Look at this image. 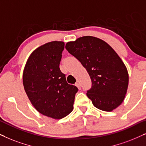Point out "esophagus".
Returning a JSON list of instances; mask_svg holds the SVG:
<instances>
[{
	"instance_id": "1",
	"label": "esophagus",
	"mask_w": 146,
	"mask_h": 146,
	"mask_svg": "<svg viewBox=\"0 0 146 146\" xmlns=\"http://www.w3.org/2000/svg\"><path fill=\"white\" fill-rule=\"evenodd\" d=\"M75 86H76L79 89H81V85L79 84V83H75Z\"/></svg>"
}]
</instances>
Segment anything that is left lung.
I'll return each mask as SVG.
<instances>
[{"label":"left lung","mask_w":146,"mask_h":146,"mask_svg":"<svg viewBox=\"0 0 146 146\" xmlns=\"http://www.w3.org/2000/svg\"><path fill=\"white\" fill-rule=\"evenodd\" d=\"M65 48L88 72L92 86L87 96L93 106L105 111L120 106L127 93L129 75L111 46L99 38L85 36L68 42Z\"/></svg>","instance_id":"obj_1"}]
</instances>
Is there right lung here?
<instances>
[{
    "mask_svg": "<svg viewBox=\"0 0 146 146\" xmlns=\"http://www.w3.org/2000/svg\"><path fill=\"white\" fill-rule=\"evenodd\" d=\"M63 41L42 44L31 54L23 75L27 96L40 113L60 119L73 110L76 86L68 84L65 75L59 68Z\"/></svg>",
    "mask_w": 146,
    "mask_h": 146,
    "instance_id": "obj_1",
    "label": "right lung"
}]
</instances>
